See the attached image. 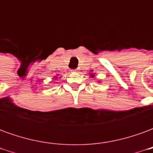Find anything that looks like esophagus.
<instances>
[{
	"instance_id": "1",
	"label": "esophagus",
	"mask_w": 153,
	"mask_h": 153,
	"mask_svg": "<svg viewBox=\"0 0 153 153\" xmlns=\"http://www.w3.org/2000/svg\"><path fill=\"white\" fill-rule=\"evenodd\" d=\"M79 70H77V69H75V70H73V71H74V72H76V71H78Z\"/></svg>"
}]
</instances>
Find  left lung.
Returning a JSON list of instances; mask_svg holds the SVG:
<instances>
[{"label": "left lung", "instance_id": "1", "mask_svg": "<svg viewBox=\"0 0 153 153\" xmlns=\"http://www.w3.org/2000/svg\"><path fill=\"white\" fill-rule=\"evenodd\" d=\"M92 77H93V75H92Z\"/></svg>", "mask_w": 153, "mask_h": 153}]
</instances>
